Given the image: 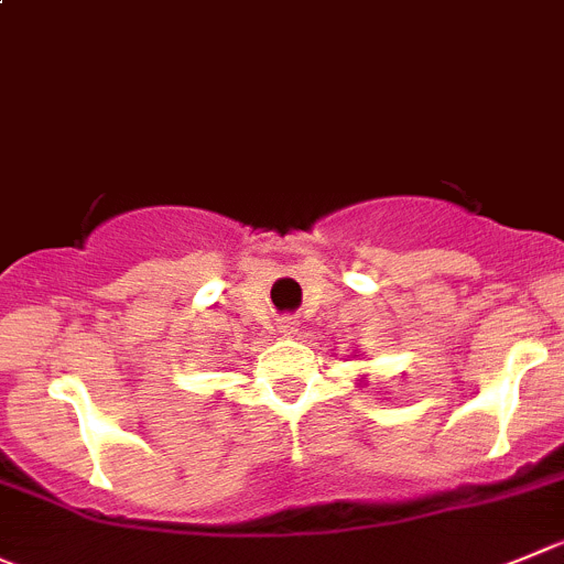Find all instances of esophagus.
<instances>
[{"instance_id": "esophagus-1", "label": "esophagus", "mask_w": 564, "mask_h": 564, "mask_svg": "<svg viewBox=\"0 0 564 564\" xmlns=\"http://www.w3.org/2000/svg\"><path fill=\"white\" fill-rule=\"evenodd\" d=\"M279 332H285V335H296V321L282 318L279 321Z\"/></svg>"}]
</instances>
